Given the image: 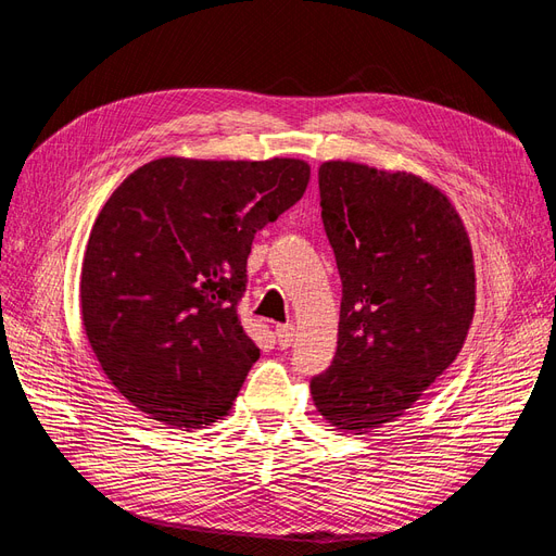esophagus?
<instances>
[{
	"mask_svg": "<svg viewBox=\"0 0 556 556\" xmlns=\"http://www.w3.org/2000/svg\"><path fill=\"white\" fill-rule=\"evenodd\" d=\"M276 339L280 348H290L294 341V325H278L276 327Z\"/></svg>",
	"mask_w": 556,
	"mask_h": 556,
	"instance_id": "1",
	"label": "esophagus"
}]
</instances>
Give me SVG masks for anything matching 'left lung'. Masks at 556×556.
Masks as SVG:
<instances>
[{"instance_id": "obj_1", "label": "left lung", "mask_w": 556, "mask_h": 556, "mask_svg": "<svg viewBox=\"0 0 556 556\" xmlns=\"http://www.w3.org/2000/svg\"><path fill=\"white\" fill-rule=\"evenodd\" d=\"M317 178L343 299L339 348L311 396L357 435L394 422L457 359L476 313L473 250L447 194L415 174L331 160Z\"/></svg>"}]
</instances>
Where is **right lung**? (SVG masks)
Segmentation results:
<instances>
[{"label":"right lung","mask_w":556,"mask_h":556,"mask_svg":"<svg viewBox=\"0 0 556 556\" xmlns=\"http://www.w3.org/2000/svg\"><path fill=\"white\" fill-rule=\"evenodd\" d=\"M308 180L294 157H160L117 185L83 257L80 315L131 406L185 431L231 410L260 359L237 313L252 239Z\"/></svg>","instance_id":"right-lung-1"}]
</instances>
